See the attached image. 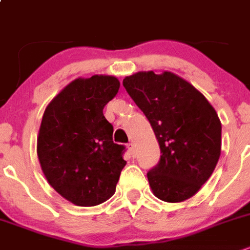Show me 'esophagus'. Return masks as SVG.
I'll return each mask as SVG.
<instances>
[{
    "label": "esophagus",
    "mask_w": 250,
    "mask_h": 250,
    "mask_svg": "<svg viewBox=\"0 0 250 250\" xmlns=\"http://www.w3.org/2000/svg\"><path fill=\"white\" fill-rule=\"evenodd\" d=\"M127 148H129V151L131 153L135 152V144L134 143H129L127 144Z\"/></svg>",
    "instance_id": "34e87169"
}]
</instances>
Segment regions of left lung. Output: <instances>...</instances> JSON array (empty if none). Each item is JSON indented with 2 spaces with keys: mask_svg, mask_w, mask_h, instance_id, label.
<instances>
[{
  "mask_svg": "<svg viewBox=\"0 0 250 250\" xmlns=\"http://www.w3.org/2000/svg\"><path fill=\"white\" fill-rule=\"evenodd\" d=\"M135 104L150 121L161 156L147 172L153 194L182 202L210 177L221 155L222 125L200 91L170 72H140L123 80Z\"/></svg>",
  "mask_w": 250,
  "mask_h": 250,
  "instance_id": "left-lung-1",
  "label": "left lung"
}]
</instances>
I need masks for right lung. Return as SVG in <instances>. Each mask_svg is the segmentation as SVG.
I'll use <instances>...</instances> for the list:
<instances>
[{"mask_svg": "<svg viewBox=\"0 0 250 250\" xmlns=\"http://www.w3.org/2000/svg\"><path fill=\"white\" fill-rule=\"evenodd\" d=\"M115 77L75 79L45 109L37 152L49 185L82 207L113 196L126 165L125 146L113 141L114 127L103 109L118 94Z\"/></svg>", "mask_w": 250, "mask_h": 250, "instance_id": "obj_1", "label": "right lung"}]
</instances>
